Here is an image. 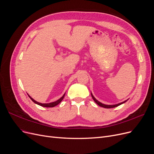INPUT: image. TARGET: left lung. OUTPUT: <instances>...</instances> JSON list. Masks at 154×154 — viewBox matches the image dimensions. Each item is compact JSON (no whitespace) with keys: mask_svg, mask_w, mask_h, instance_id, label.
<instances>
[{"mask_svg":"<svg viewBox=\"0 0 154 154\" xmlns=\"http://www.w3.org/2000/svg\"><path fill=\"white\" fill-rule=\"evenodd\" d=\"M91 96H92V99L94 100V101H95L96 103H97L99 106H101V107H103V108H105V109L114 108V107H116V106H119V105H122V104L125 103L126 101L128 100H128H125V101L122 102V103H118V104H115V105H105V104H103V103H101V102L99 101L98 100H97L95 98V97H94V96H93V94H92V93H91Z\"/></svg>","mask_w":154,"mask_h":154,"instance_id":"8db88e82","label":"left lung"}]
</instances>
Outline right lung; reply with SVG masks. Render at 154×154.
I'll return each mask as SVG.
<instances>
[{"label": "right lung", "instance_id": "right-lung-1", "mask_svg": "<svg viewBox=\"0 0 154 154\" xmlns=\"http://www.w3.org/2000/svg\"><path fill=\"white\" fill-rule=\"evenodd\" d=\"M65 94H66V93H65V94L60 97V98L59 99V100H57V101H54V102H51V103H39V102H38V101H35L33 98H32V97L28 94V96H29V97H30V99L34 102L35 103H36V104H37V105H40V106H44V107H54V106H57V105H58L60 102H61L62 100H63V97H64V96H65Z\"/></svg>", "mask_w": 154, "mask_h": 154}]
</instances>
